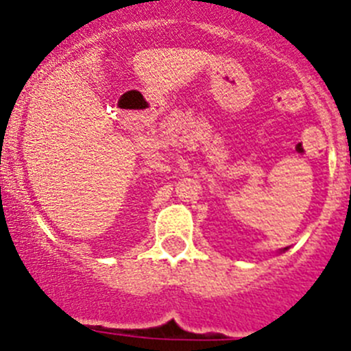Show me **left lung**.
<instances>
[{
	"instance_id": "obj_1",
	"label": "left lung",
	"mask_w": 351,
	"mask_h": 351,
	"mask_svg": "<svg viewBox=\"0 0 351 351\" xmlns=\"http://www.w3.org/2000/svg\"><path fill=\"white\" fill-rule=\"evenodd\" d=\"M286 250H288V248H285V250H282V252H286Z\"/></svg>"
}]
</instances>
